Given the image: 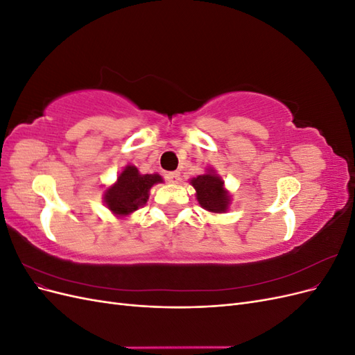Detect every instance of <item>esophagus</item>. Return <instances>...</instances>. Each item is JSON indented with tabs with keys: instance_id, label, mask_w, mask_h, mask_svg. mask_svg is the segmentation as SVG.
Listing matches in <instances>:
<instances>
[{
	"instance_id": "34e87169",
	"label": "esophagus",
	"mask_w": 355,
	"mask_h": 355,
	"mask_svg": "<svg viewBox=\"0 0 355 355\" xmlns=\"http://www.w3.org/2000/svg\"><path fill=\"white\" fill-rule=\"evenodd\" d=\"M166 179L167 182H170V184H178L180 180V173L179 171H170V173L166 175Z\"/></svg>"
}]
</instances>
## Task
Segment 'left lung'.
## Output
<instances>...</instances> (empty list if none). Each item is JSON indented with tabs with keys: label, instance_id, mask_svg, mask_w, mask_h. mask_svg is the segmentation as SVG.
I'll use <instances>...</instances> for the list:
<instances>
[{
	"label": "left lung",
	"instance_id": "8db88e82",
	"mask_svg": "<svg viewBox=\"0 0 355 355\" xmlns=\"http://www.w3.org/2000/svg\"><path fill=\"white\" fill-rule=\"evenodd\" d=\"M191 185L197 191V200L201 207L211 213H222L228 209L230 197L223 189V180L219 176L213 173L202 175L192 179Z\"/></svg>",
	"mask_w": 355,
	"mask_h": 355
}]
</instances>
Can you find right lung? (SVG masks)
Here are the masks:
<instances>
[{
    "mask_svg": "<svg viewBox=\"0 0 355 355\" xmlns=\"http://www.w3.org/2000/svg\"><path fill=\"white\" fill-rule=\"evenodd\" d=\"M158 182H163L161 176L141 175L135 166H127L118 176L116 184L106 189V206L120 216L132 213L146 204L149 189Z\"/></svg>",
    "mask_w": 355,
    "mask_h": 355,
    "instance_id": "obj_1",
    "label": "right lung"
}]
</instances>
